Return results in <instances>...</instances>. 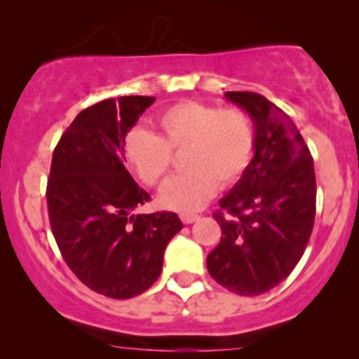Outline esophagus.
<instances>
[{
	"instance_id": "obj_1",
	"label": "esophagus",
	"mask_w": 359,
	"mask_h": 359,
	"mask_svg": "<svg viewBox=\"0 0 359 359\" xmlns=\"http://www.w3.org/2000/svg\"><path fill=\"white\" fill-rule=\"evenodd\" d=\"M197 214H194V212H182L180 214V219H182V222L184 224H191V222H194L197 219Z\"/></svg>"
}]
</instances>
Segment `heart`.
<instances>
[{"label": "heart", "mask_w": 359, "mask_h": 359, "mask_svg": "<svg viewBox=\"0 0 359 359\" xmlns=\"http://www.w3.org/2000/svg\"><path fill=\"white\" fill-rule=\"evenodd\" d=\"M156 135L133 130L125 140L130 167L150 187L165 180L174 155L182 154L184 174L160 191V203L175 211H194L217 187H229L245 174L255 148L251 118L240 108L221 109L199 101L170 106L155 119Z\"/></svg>", "instance_id": "b5f03b06"}]
</instances>
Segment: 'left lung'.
I'll list each match as a JSON object with an SVG mask.
<instances>
[{"mask_svg":"<svg viewBox=\"0 0 359 359\" xmlns=\"http://www.w3.org/2000/svg\"><path fill=\"white\" fill-rule=\"evenodd\" d=\"M224 96L253 119L255 156L212 214L222 234L208 270L229 292L253 297L285 280L306 251L316 217L314 162L273 102L241 90Z\"/></svg>","mask_w":359,"mask_h":359,"instance_id":"obj_1","label":"left lung"}]
</instances>
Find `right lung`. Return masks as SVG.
<instances>
[{
	"instance_id": "obj_1",
	"label": "right lung",
	"mask_w": 359,
	"mask_h": 359,
	"mask_svg": "<svg viewBox=\"0 0 359 359\" xmlns=\"http://www.w3.org/2000/svg\"><path fill=\"white\" fill-rule=\"evenodd\" d=\"M150 96L104 100L81 111L53 150L50 228L62 258L97 294L131 299L160 277L163 251L182 229L175 212L131 211L150 201L125 167V137Z\"/></svg>"
}]
</instances>
